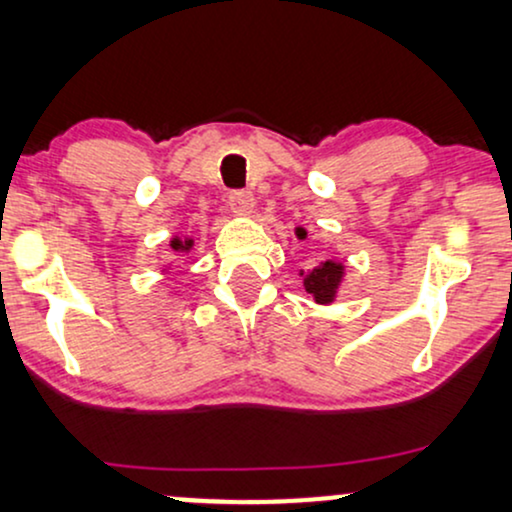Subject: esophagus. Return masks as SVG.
<instances>
[{"label": "esophagus", "mask_w": 512, "mask_h": 512, "mask_svg": "<svg viewBox=\"0 0 512 512\" xmlns=\"http://www.w3.org/2000/svg\"><path fill=\"white\" fill-rule=\"evenodd\" d=\"M229 208L238 212V215H250L252 208H255V198H252L250 191L236 189L229 193Z\"/></svg>", "instance_id": "obj_1"}]
</instances>
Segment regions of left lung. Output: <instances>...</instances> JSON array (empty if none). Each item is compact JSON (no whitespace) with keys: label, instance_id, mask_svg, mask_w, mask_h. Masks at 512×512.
<instances>
[{"label":"left lung","instance_id":"8db88e82","mask_svg":"<svg viewBox=\"0 0 512 512\" xmlns=\"http://www.w3.org/2000/svg\"><path fill=\"white\" fill-rule=\"evenodd\" d=\"M340 281H342V264L335 260H326L321 262L312 274L304 276V288H307V293L312 295L316 302L326 304V302H333L335 290H338Z\"/></svg>","mask_w":512,"mask_h":512}]
</instances>
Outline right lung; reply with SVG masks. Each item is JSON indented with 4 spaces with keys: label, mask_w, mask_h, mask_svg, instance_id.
I'll use <instances>...</instances> for the list:
<instances>
[{
    "label": "right lung",
    "mask_w": 512,
    "mask_h": 512,
    "mask_svg": "<svg viewBox=\"0 0 512 512\" xmlns=\"http://www.w3.org/2000/svg\"><path fill=\"white\" fill-rule=\"evenodd\" d=\"M186 245H191V241H189V243H186ZM172 248H174V250H177V248H181V243H179V241H172Z\"/></svg>",
    "instance_id": "add662e5"
}]
</instances>
